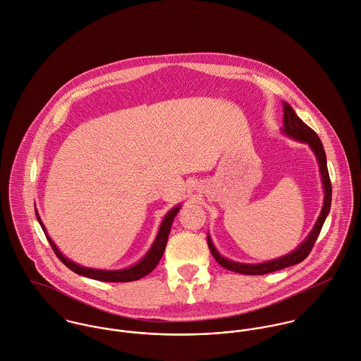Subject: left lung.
I'll use <instances>...</instances> for the list:
<instances>
[{
    "mask_svg": "<svg viewBox=\"0 0 361 361\" xmlns=\"http://www.w3.org/2000/svg\"><path fill=\"white\" fill-rule=\"evenodd\" d=\"M283 109H284V127L281 128L284 134H287L288 137L302 141L305 144H308L311 147V149L314 151L318 164H319V172H321V179H322V185H324V206L321 210V214L312 228V231L310 233V235L305 238L302 243H300V246L297 249H294L291 253L281 256L279 259L274 260H269V262H263V263H256V264H247V263H240V262H234L230 259L223 257L216 246L213 245V240L207 235V243L210 247L212 255L214 256V259L226 269L235 271V273H240V274H252V276H259V274H266V273H271V271H277L281 269H286L288 266L293 264H298L301 263L312 250V246L315 243V240L318 238L322 226L329 214L331 210V202H332V185H331V179H329V172H328V165H326V154L324 149V145L318 137V134L308 127L304 121H301L294 109L288 105V104H283Z\"/></svg>",
    "mask_w": 361,
    "mask_h": 361,
    "instance_id": "obj_1",
    "label": "left lung"
}]
</instances>
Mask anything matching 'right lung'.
<instances>
[{"label":"right lung","instance_id":"right-lung-1","mask_svg":"<svg viewBox=\"0 0 361 361\" xmlns=\"http://www.w3.org/2000/svg\"><path fill=\"white\" fill-rule=\"evenodd\" d=\"M180 210V206H176L173 207L172 210H169L166 213V216L164 217L162 223H161V227H159V231L157 234V238L154 240V243L151 245L149 250L145 253V256L137 262L135 264L130 266V267H126V269H121V270H99V269H91V267H84V266H80L77 263H74L73 260L67 259L60 250L59 247L56 246V243L51 240V238L47 235L46 233V228L37 214V210H36V217H37V221L42 227V230L44 231L46 234V238L49 240L50 246L53 247L54 253L57 255V257L70 269L73 270L74 273L77 274H81V276H85V277H90V279H94V280H99V281H109V283H124V281H134V280H138L144 276H147L148 273H151L159 259L162 257L164 255V250H165V246H166V242H168V235H169V231H171V227H172V223H173V219L175 216L178 214V212Z\"/></svg>","mask_w":361,"mask_h":361}]
</instances>
